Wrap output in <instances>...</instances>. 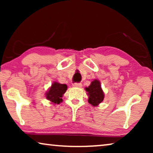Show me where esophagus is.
Returning a JSON list of instances; mask_svg holds the SVG:
<instances>
[{
  "instance_id": "34e87169",
  "label": "esophagus",
  "mask_w": 153,
  "mask_h": 153,
  "mask_svg": "<svg viewBox=\"0 0 153 153\" xmlns=\"http://www.w3.org/2000/svg\"><path fill=\"white\" fill-rule=\"evenodd\" d=\"M73 86L76 87V88H81L82 86V84H81V83H74V84H73Z\"/></svg>"
}]
</instances>
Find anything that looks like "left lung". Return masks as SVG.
Segmentation results:
<instances>
[{
  "mask_svg": "<svg viewBox=\"0 0 153 153\" xmlns=\"http://www.w3.org/2000/svg\"><path fill=\"white\" fill-rule=\"evenodd\" d=\"M85 91L88 92V102L93 106H97L103 101L104 97V92L102 91L100 82L97 79L92 81L91 84L88 88H85Z\"/></svg>",
  "mask_w": 153,
  "mask_h": 153,
  "instance_id": "1",
  "label": "left lung"
}]
</instances>
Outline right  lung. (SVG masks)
<instances>
[{"instance_id":"add662e5","label":"right lung","mask_w":153,"mask_h":153,"mask_svg":"<svg viewBox=\"0 0 153 153\" xmlns=\"http://www.w3.org/2000/svg\"><path fill=\"white\" fill-rule=\"evenodd\" d=\"M68 86L66 84H61L58 82H53L49 91L46 93V97L53 104H60L62 102V97L65 93Z\"/></svg>"}]
</instances>
